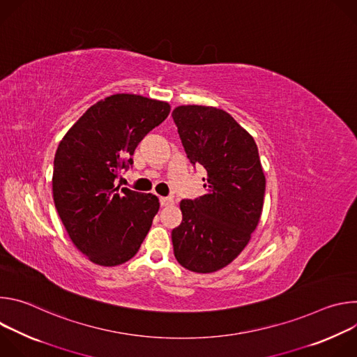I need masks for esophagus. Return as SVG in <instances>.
Wrapping results in <instances>:
<instances>
[{
	"label": "esophagus",
	"mask_w": 357,
	"mask_h": 357,
	"mask_svg": "<svg viewBox=\"0 0 357 357\" xmlns=\"http://www.w3.org/2000/svg\"><path fill=\"white\" fill-rule=\"evenodd\" d=\"M160 202H161V206H171V205H174V199L171 197V196H162V197H160Z\"/></svg>",
	"instance_id": "obj_1"
}]
</instances>
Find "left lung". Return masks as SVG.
Masks as SVG:
<instances>
[{"label": "left lung", "instance_id": "obj_1", "mask_svg": "<svg viewBox=\"0 0 357 357\" xmlns=\"http://www.w3.org/2000/svg\"><path fill=\"white\" fill-rule=\"evenodd\" d=\"M172 117L188 158L208 175L205 195L179 203L174 254L189 271L215 273L238 256L260 222L266 176L257 144L222 109L178 106Z\"/></svg>", "mask_w": 357, "mask_h": 357}]
</instances>
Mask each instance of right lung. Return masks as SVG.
<instances>
[{
  "label": "right lung",
  "mask_w": 357,
  "mask_h": 357,
  "mask_svg": "<svg viewBox=\"0 0 357 357\" xmlns=\"http://www.w3.org/2000/svg\"><path fill=\"white\" fill-rule=\"evenodd\" d=\"M167 101L119 93L97 101L69 128L55 154L52 192L59 218L84 256L120 266L139 250L160 199L114 179L132 164L139 141L169 114Z\"/></svg>",
  "instance_id": "add662e5"
}]
</instances>
